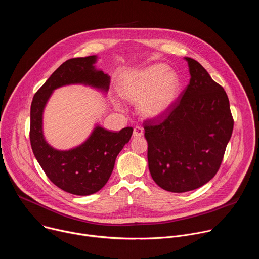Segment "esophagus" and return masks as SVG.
Listing matches in <instances>:
<instances>
[{"label":"esophagus","mask_w":259,"mask_h":259,"mask_svg":"<svg viewBox=\"0 0 259 259\" xmlns=\"http://www.w3.org/2000/svg\"><path fill=\"white\" fill-rule=\"evenodd\" d=\"M143 135V128L139 127V126H136L133 130V136L134 137H140Z\"/></svg>","instance_id":"esophagus-1"}]
</instances>
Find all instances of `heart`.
I'll return each instance as SVG.
<instances>
[{
    "instance_id": "b5f03b06",
    "label": "heart",
    "mask_w": 259,
    "mask_h": 259,
    "mask_svg": "<svg viewBox=\"0 0 259 259\" xmlns=\"http://www.w3.org/2000/svg\"><path fill=\"white\" fill-rule=\"evenodd\" d=\"M180 87L177 73L157 63L130 73L120 84L121 95L138 101L140 113L150 119L164 116L174 104Z\"/></svg>"
}]
</instances>
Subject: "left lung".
Segmentation results:
<instances>
[{
  "label": "left lung",
  "mask_w": 259,
  "mask_h": 259,
  "mask_svg": "<svg viewBox=\"0 0 259 259\" xmlns=\"http://www.w3.org/2000/svg\"><path fill=\"white\" fill-rule=\"evenodd\" d=\"M184 59L190 84L160 120L144 122L151 175L172 193L199 189L214 177L234 128L225 89L197 60Z\"/></svg>",
  "instance_id": "1"
}]
</instances>
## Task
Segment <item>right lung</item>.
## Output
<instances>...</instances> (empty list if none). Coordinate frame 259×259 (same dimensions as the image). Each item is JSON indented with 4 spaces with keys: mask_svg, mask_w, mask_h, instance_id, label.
<instances>
[{
    "mask_svg": "<svg viewBox=\"0 0 259 259\" xmlns=\"http://www.w3.org/2000/svg\"><path fill=\"white\" fill-rule=\"evenodd\" d=\"M96 61L97 56L92 55L63 62L36 91L30 106L29 139L36 161L56 187L77 196L92 195L105 186L133 132L132 127L112 132L97 125L86 141L68 151L55 150L45 140L43 113L55 89L83 84L107 92L110 78L95 68Z\"/></svg>",
    "mask_w": 259,
    "mask_h": 259,
    "instance_id": "1",
    "label": "right lung"
}]
</instances>
